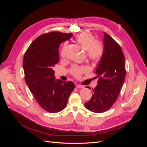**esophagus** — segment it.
I'll list each match as a JSON object with an SVG mask.
<instances>
[{
  "label": "esophagus",
  "mask_w": 147,
  "mask_h": 147,
  "mask_svg": "<svg viewBox=\"0 0 147 147\" xmlns=\"http://www.w3.org/2000/svg\"><path fill=\"white\" fill-rule=\"evenodd\" d=\"M76 87L77 88H79V89H82V88H84V86H82V85H80V84H77L76 85Z\"/></svg>",
  "instance_id": "1"
}]
</instances>
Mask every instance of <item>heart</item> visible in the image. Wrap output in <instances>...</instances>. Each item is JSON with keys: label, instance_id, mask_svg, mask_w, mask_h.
<instances>
[{"label": "heart", "instance_id": "heart-1", "mask_svg": "<svg viewBox=\"0 0 147 147\" xmlns=\"http://www.w3.org/2000/svg\"><path fill=\"white\" fill-rule=\"evenodd\" d=\"M76 40L81 47L87 51V54L90 58L94 61H99L103 55L104 48L99 42H96L93 35L90 33H82L76 37ZM86 71V68L83 67L74 65L71 69V72L75 77H80L82 73Z\"/></svg>", "mask_w": 147, "mask_h": 147}]
</instances>
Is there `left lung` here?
Masks as SVG:
<instances>
[{"mask_svg": "<svg viewBox=\"0 0 147 147\" xmlns=\"http://www.w3.org/2000/svg\"><path fill=\"white\" fill-rule=\"evenodd\" d=\"M104 34V53L96 70V77L99 78L97 85L92 89L90 101L84 104L88 110L95 113L104 112L113 105L126 76L121 47L110 35Z\"/></svg>", "mask_w": 147, "mask_h": 147, "instance_id": "8db88e82", "label": "left lung"}]
</instances>
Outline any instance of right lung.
Returning a JSON list of instances; mask_svg holds the SVG:
<instances>
[{"label": "right lung", "instance_id": "1", "mask_svg": "<svg viewBox=\"0 0 147 147\" xmlns=\"http://www.w3.org/2000/svg\"><path fill=\"white\" fill-rule=\"evenodd\" d=\"M72 35L59 32L43 34L32 42L24 56L26 83L37 103L48 112L63 110L75 88L72 82L56 80L53 69L59 61L60 43Z\"/></svg>", "mask_w": 147, "mask_h": 147}]
</instances>
